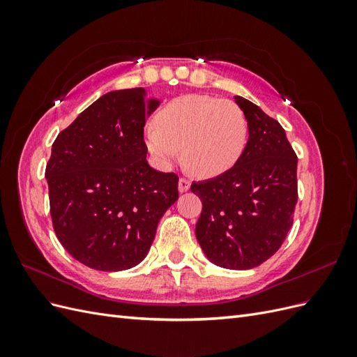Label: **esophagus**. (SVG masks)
Masks as SVG:
<instances>
[{
    "label": "esophagus",
    "instance_id": "esophagus-1",
    "mask_svg": "<svg viewBox=\"0 0 357 357\" xmlns=\"http://www.w3.org/2000/svg\"><path fill=\"white\" fill-rule=\"evenodd\" d=\"M190 189V180L181 177L178 180V190L183 193V192H188Z\"/></svg>",
    "mask_w": 357,
    "mask_h": 357
}]
</instances>
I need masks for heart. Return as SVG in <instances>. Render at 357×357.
<instances>
[{"instance_id": "1", "label": "heart", "mask_w": 357, "mask_h": 357, "mask_svg": "<svg viewBox=\"0 0 357 357\" xmlns=\"http://www.w3.org/2000/svg\"><path fill=\"white\" fill-rule=\"evenodd\" d=\"M144 142L155 162L168 168L180 158L199 177L210 178L231 169L247 142V121L234 101L210 95H183L167 102L156 123L146 126Z\"/></svg>"}]
</instances>
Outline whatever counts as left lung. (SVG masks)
<instances>
[{"label": "left lung", "instance_id": "obj_1", "mask_svg": "<svg viewBox=\"0 0 357 357\" xmlns=\"http://www.w3.org/2000/svg\"><path fill=\"white\" fill-rule=\"evenodd\" d=\"M248 142L223 174L192 183L202 201L195 234L205 256L228 269H250L282 247L298 201V158L283 126L243 96Z\"/></svg>", "mask_w": 357, "mask_h": 357}]
</instances>
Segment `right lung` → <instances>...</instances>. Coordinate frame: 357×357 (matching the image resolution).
Returning <instances> with one entry per match:
<instances>
[{"label": "right lung", "instance_id": "1", "mask_svg": "<svg viewBox=\"0 0 357 357\" xmlns=\"http://www.w3.org/2000/svg\"><path fill=\"white\" fill-rule=\"evenodd\" d=\"M159 100L113 91L63 129L46 167L53 229L63 248L98 271L146 257L158 223L178 198V177L147 164L146 117Z\"/></svg>", "mask_w": 357, "mask_h": 357}]
</instances>
